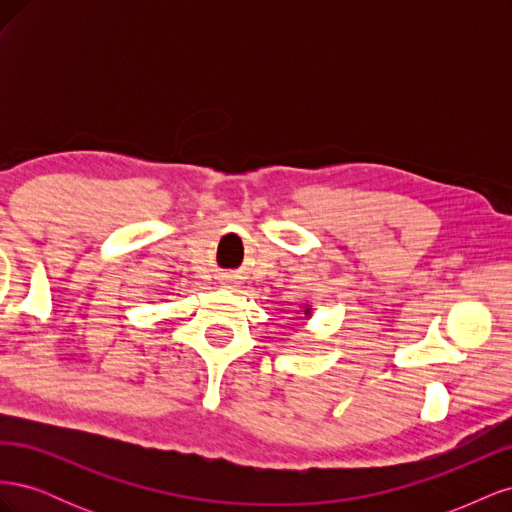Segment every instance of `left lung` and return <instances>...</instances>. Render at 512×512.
<instances>
[{"label": "left lung", "mask_w": 512, "mask_h": 512, "mask_svg": "<svg viewBox=\"0 0 512 512\" xmlns=\"http://www.w3.org/2000/svg\"><path fill=\"white\" fill-rule=\"evenodd\" d=\"M303 316H305V318L312 316V305H303Z\"/></svg>", "instance_id": "left-lung-1"}]
</instances>
